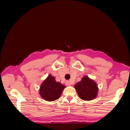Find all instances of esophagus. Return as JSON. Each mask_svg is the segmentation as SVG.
Returning <instances> with one entry per match:
<instances>
[{
  "label": "esophagus",
  "instance_id": "esophagus-1",
  "mask_svg": "<svg viewBox=\"0 0 130 130\" xmlns=\"http://www.w3.org/2000/svg\"><path fill=\"white\" fill-rule=\"evenodd\" d=\"M65 84H66V85L68 86H70L71 85V83L69 81H66L65 82Z\"/></svg>",
  "mask_w": 130,
  "mask_h": 130
}]
</instances>
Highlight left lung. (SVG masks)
<instances>
[{"label": "left lung", "instance_id": "8db88e82", "mask_svg": "<svg viewBox=\"0 0 130 130\" xmlns=\"http://www.w3.org/2000/svg\"><path fill=\"white\" fill-rule=\"evenodd\" d=\"M76 89L79 98L85 101L92 100L98 96L99 88L94 80L87 76H84L81 80L75 84Z\"/></svg>", "mask_w": 130, "mask_h": 130}]
</instances>
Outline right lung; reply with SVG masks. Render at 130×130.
I'll return each mask as SVG.
<instances>
[{"label":"right lung","mask_w":130,"mask_h":130,"mask_svg":"<svg viewBox=\"0 0 130 130\" xmlns=\"http://www.w3.org/2000/svg\"><path fill=\"white\" fill-rule=\"evenodd\" d=\"M66 86L59 82H56L55 77L49 75L41 84L39 94L44 100L53 101L58 99Z\"/></svg>","instance_id":"add662e5"}]
</instances>
